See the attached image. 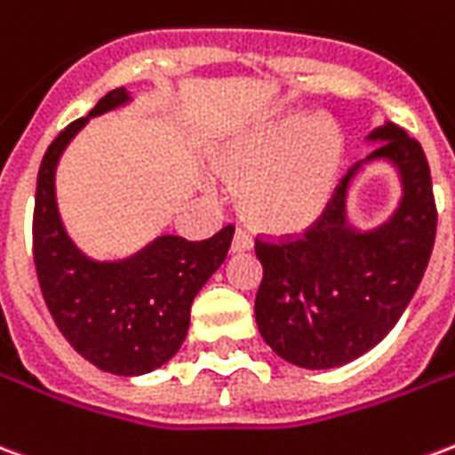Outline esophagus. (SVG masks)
I'll list each match as a JSON object with an SVG mask.
<instances>
[{
	"mask_svg": "<svg viewBox=\"0 0 455 455\" xmlns=\"http://www.w3.org/2000/svg\"><path fill=\"white\" fill-rule=\"evenodd\" d=\"M251 248H253L251 238H248L243 231H236L234 238H231V253H246V251H251Z\"/></svg>",
	"mask_w": 455,
	"mask_h": 455,
	"instance_id": "1",
	"label": "esophagus"
}]
</instances>
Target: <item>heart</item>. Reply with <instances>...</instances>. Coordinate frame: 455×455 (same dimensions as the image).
Here are the masks:
<instances>
[{
    "label": "heart",
    "instance_id": "b5f03b06",
    "mask_svg": "<svg viewBox=\"0 0 455 455\" xmlns=\"http://www.w3.org/2000/svg\"><path fill=\"white\" fill-rule=\"evenodd\" d=\"M346 143L326 119L285 114L241 131L212 153L219 178L238 188V212L267 236H297L322 219L341 178Z\"/></svg>",
    "mask_w": 455,
    "mask_h": 455
}]
</instances>
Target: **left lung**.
Instances as JSON below:
<instances>
[{
    "instance_id": "left-lung-1",
    "label": "left lung",
    "mask_w": 455,
    "mask_h": 455,
    "mask_svg": "<svg viewBox=\"0 0 455 455\" xmlns=\"http://www.w3.org/2000/svg\"><path fill=\"white\" fill-rule=\"evenodd\" d=\"M378 148L336 188L329 207L290 243H256L263 280L256 324L273 351L307 371H329L375 348L400 322L429 266L436 204L424 150L385 121L365 136ZM372 162H387L401 180V202L378 228L347 217L355 178Z\"/></svg>"
}]
</instances>
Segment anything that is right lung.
I'll use <instances>...</instances> for the list:
<instances>
[{
    "label": "right lung",
    "mask_w": 455,
    "mask_h": 455,
    "mask_svg": "<svg viewBox=\"0 0 455 455\" xmlns=\"http://www.w3.org/2000/svg\"><path fill=\"white\" fill-rule=\"evenodd\" d=\"M129 102L126 87L104 94L45 150L36 185L34 263L48 312L68 343L100 371L133 378L180 351L192 302L224 263L234 228H221L207 241L160 234L119 260H97L77 248L60 219L55 170L87 121Z\"/></svg>",
    "instance_id": "right-lung-1"
}]
</instances>
